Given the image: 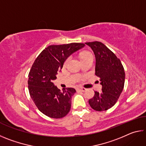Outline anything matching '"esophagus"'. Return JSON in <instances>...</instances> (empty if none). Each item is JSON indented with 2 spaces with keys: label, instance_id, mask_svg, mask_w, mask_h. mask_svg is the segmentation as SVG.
<instances>
[{
  "label": "esophagus",
  "instance_id": "obj_1",
  "mask_svg": "<svg viewBox=\"0 0 146 146\" xmlns=\"http://www.w3.org/2000/svg\"><path fill=\"white\" fill-rule=\"evenodd\" d=\"M77 90L78 91H82V92H84V91H86V89L84 88H77Z\"/></svg>",
  "mask_w": 146,
  "mask_h": 146
}]
</instances>
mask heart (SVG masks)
Segmentation results:
<instances>
[{"instance_id":"obj_1","label":"heart","mask_w":146,"mask_h":146,"mask_svg":"<svg viewBox=\"0 0 146 146\" xmlns=\"http://www.w3.org/2000/svg\"><path fill=\"white\" fill-rule=\"evenodd\" d=\"M81 60H85V59H87V58H93V55L91 54L90 52H89V51H84V52H83L82 55H81ZM68 61V60H67L66 61V62Z\"/></svg>"}]
</instances>
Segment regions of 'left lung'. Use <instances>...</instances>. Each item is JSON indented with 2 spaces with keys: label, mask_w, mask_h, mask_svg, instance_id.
Masks as SVG:
<instances>
[{
  "label": "left lung",
  "mask_w": 146,
  "mask_h": 146,
  "mask_svg": "<svg viewBox=\"0 0 146 146\" xmlns=\"http://www.w3.org/2000/svg\"><path fill=\"white\" fill-rule=\"evenodd\" d=\"M95 56V75L100 78L102 92L95 91L89 100L91 108L98 111L108 110L117 102L125 82V72L120 59L100 42L85 43Z\"/></svg>",
  "instance_id": "1"
}]
</instances>
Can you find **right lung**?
<instances>
[{"label": "right lung", "mask_w": 146, "mask_h": 146, "mask_svg": "<svg viewBox=\"0 0 146 146\" xmlns=\"http://www.w3.org/2000/svg\"><path fill=\"white\" fill-rule=\"evenodd\" d=\"M85 46L82 43L51 45L42 51L32 66L28 75V89L31 99L40 111L49 117L60 118L70 111L72 88L60 91L53 82L65 61Z\"/></svg>", "instance_id": "obj_1"}]
</instances>
